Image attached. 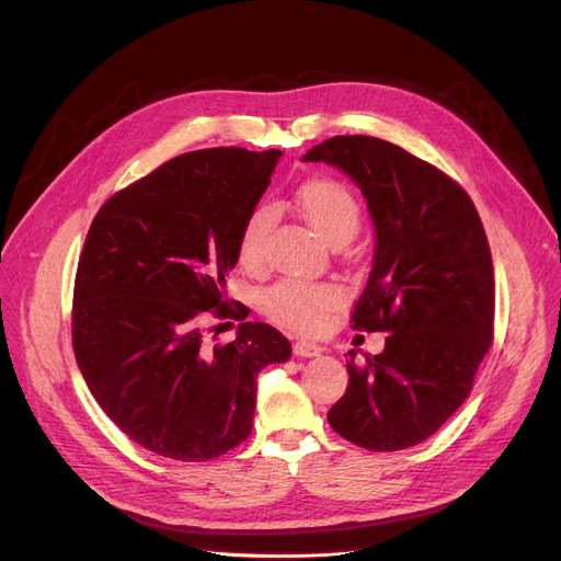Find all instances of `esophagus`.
Listing matches in <instances>:
<instances>
[{
  "label": "esophagus",
  "instance_id": "esophagus-1",
  "mask_svg": "<svg viewBox=\"0 0 561 561\" xmlns=\"http://www.w3.org/2000/svg\"><path fill=\"white\" fill-rule=\"evenodd\" d=\"M324 350L316 343H309V341H295L293 343V354L300 356V358H311V356H320Z\"/></svg>",
  "mask_w": 561,
  "mask_h": 561
}]
</instances>
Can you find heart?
<instances>
[{"mask_svg":"<svg viewBox=\"0 0 561 561\" xmlns=\"http://www.w3.org/2000/svg\"><path fill=\"white\" fill-rule=\"evenodd\" d=\"M295 207L309 226L329 243H347L360 222V205L341 180L313 178L295 192ZM273 230V209L256 205L245 216L239 234V259L245 266H256L264 259L268 234ZM341 302V290L324 282H295L275 284L266 297V311L295 329L316 331L324 324L329 311Z\"/></svg>","mask_w":561,"mask_h":561,"instance_id":"obj_1","label":"heart"}]
</instances>
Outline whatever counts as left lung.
<instances>
[{
  "label": "left lung",
  "mask_w": 561,
  "mask_h": 561,
  "mask_svg": "<svg viewBox=\"0 0 561 561\" xmlns=\"http://www.w3.org/2000/svg\"><path fill=\"white\" fill-rule=\"evenodd\" d=\"M343 169L377 228L375 264L352 329L388 331L386 350L354 360L327 420L369 451L428 439L473 388L494 339V266L462 186L403 148L367 135L331 137L305 156Z\"/></svg>",
  "instance_id": "obj_1"
}]
</instances>
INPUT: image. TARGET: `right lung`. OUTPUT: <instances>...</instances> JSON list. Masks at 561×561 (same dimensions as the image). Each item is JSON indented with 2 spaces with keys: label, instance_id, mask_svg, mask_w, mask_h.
<instances>
[{
  "label": "right lung",
  "instance_id": "1",
  "mask_svg": "<svg viewBox=\"0 0 561 561\" xmlns=\"http://www.w3.org/2000/svg\"><path fill=\"white\" fill-rule=\"evenodd\" d=\"M282 151L203 148L128 184L96 211L73 282L71 345L81 375L133 442L205 462L252 431L256 375L290 343L228 300L245 216ZM240 322L216 344L206 322Z\"/></svg>",
  "mask_w": 561,
  "mask_h": 561
}]
</instances>
